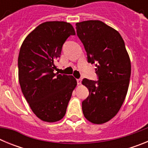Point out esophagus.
Returning a JSON list of instances; mask_svg holds the SVG:
<instances>
[{
	"instance_id": "obj_1",
	"label": "esophagus",
	"mask_w": 148,
	"mask_h": 148,
	"mask_svg": "<svg viewBox=\"0 0 148 148\" xmlns=\"http://www.w3.org/2000/svg\"><path fill=\"white\" fill-rule=\"evenodd\" d=\"M77 84H82V79H80V78L77 79Z\"/></svg>"
}]
</instances>
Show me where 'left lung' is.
Returning a JSON list of instances; mask_svg holds the SVG:
<instances>
[{
    "label": "left lung",
    "instance_id": "8db88e82",
    "mask_svg": "<svg viewBox=\"0 0 148 148\" xmlns=\"http://www.w3.org/2000/svg\"><path fill=\"white\" fill-rule=\"evenodd\" d=\"M75 26L87 61L95 64L98 76V81H82L90 92L82 101V111L90 122L103 124L117 114L125 101L131 73L130 60L121 35L104 22L86 21Z\"/></svg>",
    "mask_w": 148,
    "mask_h": 148
}]
</instances>
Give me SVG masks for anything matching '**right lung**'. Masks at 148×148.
Listing matches in <instances>:
<instances>
[{
    "label": "right lung",
    "mask_w": 148,
    "mask_h": 148,
    "mask_svg": "<svg viewBox=\"0 0 148 148\" xmlns=\"http://www.w3.org/2000/svg\"><path fill=\"white\" fill-rule=\"evenodd\" d=\"M74 28L64 21H47L27 36L18 56L21 88L32 112L40 119L55 122L65 116L77 82L73 75L55 73L63 44Z\"/></svg>",
    "instance_id": "obj_1"
}]
</instances>
